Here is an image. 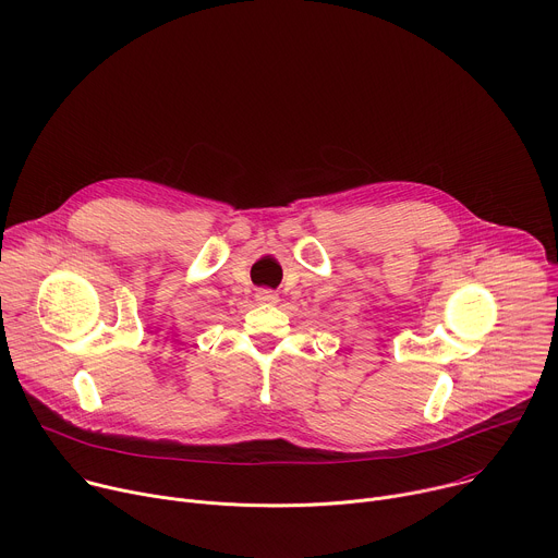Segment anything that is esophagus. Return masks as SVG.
<instances>
[{"label":"esophagus","instance_id":"34e87169","mask_svg":"<svg viewBox=\"0 0 558 558\" xmlns=\"http://www.w3.org/2000/svg\"><path fill=\"white\" fill-rule=\"evenodd\" d=\"M256 300H258L260 304H276V302H278V295H276V291H271V289H258V291H256Z\"/></svg>","mask_w":558,"mask_h":558}]
</instances>
